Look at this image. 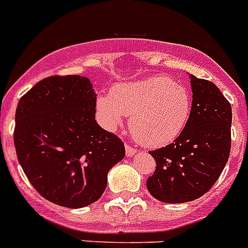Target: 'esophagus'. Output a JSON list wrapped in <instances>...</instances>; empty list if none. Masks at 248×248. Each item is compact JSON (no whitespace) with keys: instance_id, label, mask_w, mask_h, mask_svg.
<instances>
[{"instance_id":"obj_1","label":"esophagus","mask_w":248,"mask_h":248,"mask_svg":"<svg viewBox=\"0 0 248 248\" xmlns=\"http://www.w3.org/2000/svg\"><path fill=\"white\" fill-rule=\"evenodd\" d=\"M138 153V150L135 148H132V146H130V145H126V154H127V156H132L135 155Z\"/></svg>"}]
</instances>
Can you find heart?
Masks as SVG:
<instances>
[{
    "mask_svg": "<svg viewBox=\"0 0 248 248\" xmlns=\"http://www.w3.org/2000/svg\"><path fill=\"white\" fill-rule=\"evenodd\" d=\"M103 124L116 130L131 116L130 131L144 146L160 148L176 140L191 113V96L183 85L164 76H152L117 85L98 99Z\"/></svg>",
    "mask_w": 248,
    "mask_h": 248,
    "instance_id": "heart-1",
    "label": "heart"
}]
</instances>
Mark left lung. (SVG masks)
<instances>
[{
    "label": "left lung",
    "mask_w": 248,
    "mask_h": 248,
    "mask_svg": "<svg viewBox=\"0 0 248 248\" xmlns=\"http://www.w3.org/2000/svg\"><path fill=\"white\" fill-rule=\"evenodd\" d=\"M190 78L192 106L186 127L172 144L149 152L156 167L146 187L156 200L170 204L206 194L231 153L232 107L215 84Z\"/></svg>",
    "instance_id": "left-lung-1"
}]
</instances>
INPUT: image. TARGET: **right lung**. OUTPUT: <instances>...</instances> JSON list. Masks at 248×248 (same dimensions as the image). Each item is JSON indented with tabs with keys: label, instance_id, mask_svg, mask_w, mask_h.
I'll return each mask as SVG.
<instances>
[{
	"label": "right lung",
	"instance_id": "1",
	"mask_svg": "<svg viewBox=\"0 0 248 248\" xmlns=\"http://www.w3.org/2000/svg\"><path fill=\"white\" fill-rule=\"evenodd\" d=\"M89 78L49 76L20 98L14 144L29 182L44 199L78 209L99 200L107 174L124 156L118 136L95 121Z\"/></svg>",
	"mask_w": 248,
	"mask_h": 248
}]
</instances>
